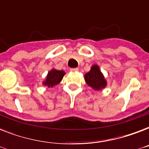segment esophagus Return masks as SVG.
I'll list each match as a JSON object with an SVG mask.
<instances>
[{"mask_svg": "<svg viewBox=\"0 0 149 149\" xmlns=\"http://www.w3.org/2000/svg\"><path fill=\"white\" fill-rule=\"evenodd\" d=\"M78 70H79L78 68H72V69H70V71H71V72H77Z\"/></svg>", "mask_w": 149, "mask_h": 149, "instance_id": "34e87169", "label": "esophagus"}]
</instances>
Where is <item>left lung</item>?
I'll list each match as a JSON object with an SVG mask.
<instances>
[{
  "mask_svg": "<svg viewBox=\"0 0 149 149\" xmlns=\"http://www.w3.org/2000/svg\"><path fill=\"white\" fill-rule=\"evenodd\" d=\"M84 79L86 84L95 91H101L107 85V82L103 72L97 64L92 65L91 70L84 75Z\"/></svg>",
  "mask_w": 149,
  "mask_h": 149,
  "instance_id": "1",
  "label": "left lung"
}]
</instances>
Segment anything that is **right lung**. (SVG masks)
Here are the masks:
<instances>
[{
    "label": "right lung",
    "mask_w": 149,
    "mask_h": 149,
    "mask_svg": "<svg viewBox=\"0 0 149 149\" xmlns=\"http://www.w3.org/2000/svg\"><path fill=\"white\" fill-rule=\"evenodd\" d=\"M65 72L63 70H56L52 68L51 70L48 72V74L42 82L43 86H46L47 88H52L53 86L58 85L65 76Z\"/></svg>",
    "instance_id": "add662e5"
}]
</instances>
